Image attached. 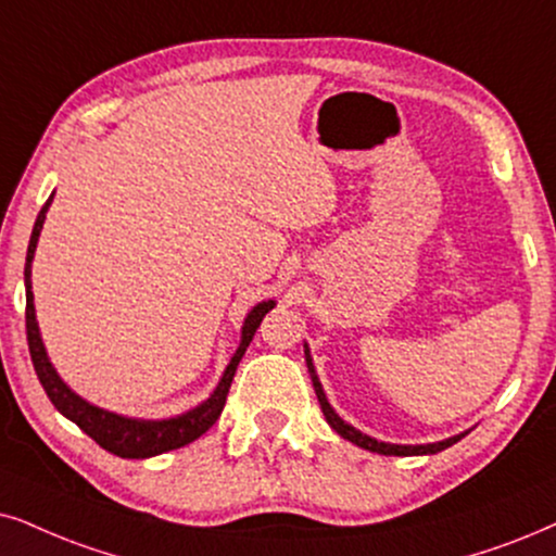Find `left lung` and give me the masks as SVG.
Masks as SVG:
<instances>
[{"instance_id": "obj_1", "label": "left lung", "mask_w": 556, "mask_h": 556, "mask_svg": "<svg viewBox=\"0 0 556 556\" xmlns=\"http://www.w3.org/2000/svg\"><path fill=\"white\" fill-rule=\"evenodd\" d=\"M305 364H307V371H311V379H313V388H315V395H318V403H320V410L323 416H326L328 426L333 428L336 433L341 435V439L351 441V444L367 448V452H377V454H384V456H424V454H439L448 448L452 444H456L459 439H465V433H456V435H448L444 441H433V444H390V441H377L371 439V435L362 433L359 428H354L351 424H346L339 413L333 410V405L328 403L326 397V390H323L320 379H318V371L313 367V356H311V346L305 343Z\"/></svg>"}]
</instances>
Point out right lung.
<instances>
[{
	"mask_svg": "<svg viewBox=\"0 0 556 556\" xmlns=\"http://www.w3.org/2000/svg\"><path fill=\"white\" fill-rule=\"evenodd\" d=\"M53 194L48 197V202L40 207L38 220L33 226L30 245H27V258H25V328H27V346H30V359L35 367V375H38L40 384H43L46 395L51 397L55 410L68 420H74L76 426L81 428L84 433L91 435L102 448H108L110 454L123 456V459H149V456L172 452V448H181L192 444L194 439H200L202 433L207 431L210 426L220 418L223 407H226V397L230 390V382H233V375L238 369V362L243 359L245 349H249L251 339H254L258 323L264 320V315L277 305V300H262L245 313L243 326H241V343H238L236 354L230 356L226 371H223L220 382L215 384V390L210 392L207 400H202L200 405L189 407V410L179 413V416L172 418H130L121 416V413L104 410V407L89 403L81 395L68 388L63 382L59 371H55L53 362L48 359V351L43 343V336H40L38 318H35V298H33V258L35 249H38L40 230H43L48 207H51Z\"/></svg>",
	"mask_w": 556,
	"mask_h": 556,
	"instance_id": "1",
	"label": "right lung"
}]
</instances>
